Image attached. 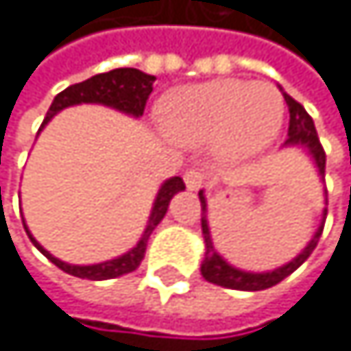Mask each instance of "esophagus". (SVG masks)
I'll use <instances>...</instances> for the list:
<instances>
[{"mask_svg":"<svg viewBox=\"0 0 351 351\" xmlns=\"http://www.w3.org/2000/svg\"><path fill=\"white\" fill-rule=\"evenodd\" d=\"M185 185H188V190H199V188H203L205 185V172L203 170H196V168H192V170H188L185 172Z\"/></svg>","mask_w":351,"mask_h":351,"instance_id":"34e87169","label":"esophagus"}]
</instances>
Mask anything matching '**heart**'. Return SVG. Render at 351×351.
<instances>
[{"mask_svg":"<svg viewBox=\"0 0 351 351\" xmlns=\"http://www.w3.org/2000/svg\"><path fill=\"white\" fill-rule=\"evenodd\" d=\"M286 102L271 82L218 78L170 91L159 104L166 133L185 146L214 144L227 159L269 148L284 124Z\"/></svg>","mask_w":351,"mask_h":351,"instance_id":"b5f03b06","label":"heart"}]
</instances>
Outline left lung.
Returning <instances> with one entry per match:
<instances>
[{
    "mask_svg": "<svg viewBox=\"0 0 351 351\" xmlns=\"http://www.w3.org/2000/svg\"><path fill=\"white\" fill-rule=\"evenodd\" d=\"M284 100L288 104V113H291V120H288L286 146H302V148H306L310 155H313L317 168H319L321 179H324L326 177V150H324V146H321V141H319L313 117H310L306 113L304 106L299 104L295 98H291L288 93H284ZM199 199H201V210H203V214H201V227H203V238H205V258H203V264H201V275L207 282H212L216 286H223V288H234V291H264V288H271L275 284H280L291 273H295L310 258V253L315 251L317 242L321 238V231H324L326 214H328V210H324V220H321L319 229L315 231L313 240L308 242L306 249L299 253L295 260H291L288 264H284V267L275 269V271L249 273V271L231 267V264L227 260H223V256H220V253L214 249L210 225H207V201H205L203 190L199 192Z\"/></svg>",
    "mask_w": 351,
    "mask_h": 351,
    "instance_id": "left-lung-1",
    "label": "left lung"
}]
</instances>
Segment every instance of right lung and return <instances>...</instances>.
I'll use <instances>...</instances> for the list:
<instances>
[{"label":"right lung","mask_w":351,"mask_h":351,"mask_svg":"<svg viewBox=\"0 0 351 351\" xmlns=\"http://www.w3.org/2000/svg\"><path fill=\"white\" fill-rule=\"evenodd\" d=\"M152 82H155V76H150V73H144L139 69H133V67H120V69H111L106 73H98V76H91L89 80H82V82H76L67 87L65 91H60L52 106H49V111L45 115V120L41 124V128L52 120V117L67 109V106H73V104H82V102H91V104H104V106H111V109H117L122 113H128L133 117H139L144 115V109H146V100L152 91ZM185 190V183L181 177H172L168 179L166 183L161 185L159 192H157V199L152 203V212H150V218H148V225L144 229V234H141L139 242L131 249L126 251L124 256L115 258V260H106V262H100V264H89V267H78V264H67L63 260L54 258L52 253L45 251L38 242L32 238V234L27 231V236L34 242V247L43 253V256L54 262L60 271H65L73 278H82V280H113V278H120V275H126L135 271L141 260H144V253H146V245H148V238L150 234L155 231V227L161 223V218L166 216L168 212V205L172 201V196Z\"/></svg>","instance_id":"obj_1"}]
</instances>
